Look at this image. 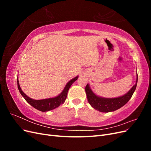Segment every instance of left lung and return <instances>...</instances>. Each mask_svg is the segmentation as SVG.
<instances>
[{"instance_id":"obj_1","label":"left lung","mask_w":151,"mask_h":151,"mask_svg":"<svg viewBox=\"0 0 151 151\" xmlns=\"http://www.w3.org/2000/svg\"><path fill=\"white\" fill-rule=\"evenodd\" d=\"M137 81L138 75L137 73L136 84L125 95L115 98H106L98 96L93 92L89 85L88 84L86 86L85 91L88 102L93 108L100 112L108 113L115 111L124 106L129 101L136 89Z\"/></svg>"}]
</instances>
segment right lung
Instances as JSON below:
<instances>
[{
    "label": "right lung",
    "mask_w": 151,
    "mask_h": 151,
    "mask_svg": "<svg viewBox=\"0 0 151 151\" xmlns=\"http://www.w3.org/2000/svg\"><path fill=\"white\" fill-rule=\"evenodd\" d=\"M77 79H78V76L74 77V79H72L70 81H68V83L65 86V88L62 91V92L58 96H57L52 98H48L40 100H36L30 98L28 96L26 95L23 91L21 90V88L19 86V81H18V78L17 88L19 91V93L22 96H23V98L25 99L27 102L35 108L38 109V110L41 111L45 112L50 110H52V109L58 107L60 104L64 103L67 96V93L68 89H69L71 85L74 83Z\"/></svg>",
    "instance_id": "right-lung-1"
}]
</instances>
